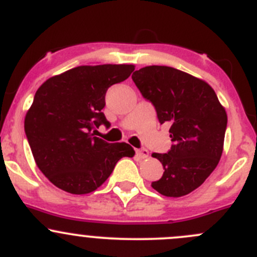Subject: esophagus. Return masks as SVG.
Returning a JSON list of instances; mask_svg holds the SVG:
<instances>
[{
	"label": "esophagus",
	"mask_w": 257,
	"mask_h": 257,
	"mask_svg": "<svg viewBox=\"0 0 257 257\" xmlns=\"http://www.w3.org/2000/svg\"><path fill=\"white\" fill-rule=\"evenodd\" d=\"M137 154H138V156H139V158L146 159V158H148L149 152L147 151L146 148H142V149H137Z\"/></svg>",
	"instance_id": "obj_1"
}]
</instances>
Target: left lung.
Instances as JSON below:
<instances>
[{
	"mask_svg": "<svg viewBox=\"0 0 257 257\" xmlns=\"http://www.w3.org/2000/svg\"><path fill=\"white\" fill-rule=\"evenodd\" d=\"M134 84L156 108L159 123L171 125L168 153H153L163 176L152 187L167 197H182L201 186L220 162L227 114L206 81L169 66L134 71Z\"/></svg>",
	"mask_w": 257,
	"mask_h": 257,
	"instance_id": "obj_1",
	"label": "left lung"
}]
</instances>
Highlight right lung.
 <instances>
[{
    "instance_id": "1",
    "label": "right lung",
    "mask_w": 257,
    "mask_h": 257,
    "mask_svg": "<svg viewBox=\"0 0 257 257\" xmlns=\"http://www.w3.org/2000/svg\"><path fill=\"white\" fill-rule=\"evenodd\" d=\"M134 65L78 66L47 79L25 116V133L40 171L52 184L73 195L95 191L116 162L133 157L126 143H108L91 131L109 126L101 110L106 90L124 81Z\"/></svg>"
}]
</instances>
